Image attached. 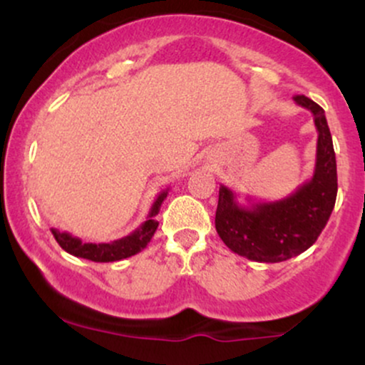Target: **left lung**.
I'll use <instances>...</instances> for the list:
<instances>
[{
  "instance_id": "left-lung-1",
  "label": "left lung",
  "mask_w": 365,
  "mask_h": 365,
  "mask_svg": "<svg viewBox=\"0 0 365 365\" xmlns=\"http://www.w3.org/2000/svg\"><path fill=\"white\" fill-rule=\"evenodd\" d=\"M295 103L312 113L317 128L316 166L311 180L284 199L238 202L237 194L220 187L216 232L230 250L255 262H282L305 252L328 223L338 192L336 158L324 110L305 96Z\"/></svg>"
}]
</instances>
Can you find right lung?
<instances>
[{"label":"right lung","mask_w":365,"mask_h":365,"mask_svg":"<svg viewBox=\"0 0 365 365\" xmlns=\"http://www.w3.org/2000/svg\"><path fill=\"white\" fill-rule=\"evenodd\" d=\"M170 188L159 192L156 200H154L153 207H150L148 220L142 223L135 232H132L130 235L120 238V240L110 242V244H83L81 238L72 237L68 232H60V230L51 228L53 237L56 238V242L65 252L75 255V257L89 259L94 262H115L121 261V259L132 257V255L139 254L142 249H145L150 242V238L154 237L158 230V221L154 220V216L158 215L159 209H161L163 200L168 195Z\"/></svg>","instance_id":"1"}]
</instances>
